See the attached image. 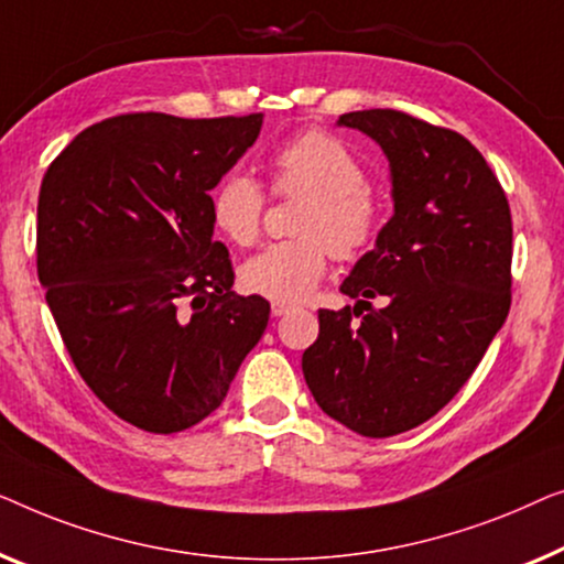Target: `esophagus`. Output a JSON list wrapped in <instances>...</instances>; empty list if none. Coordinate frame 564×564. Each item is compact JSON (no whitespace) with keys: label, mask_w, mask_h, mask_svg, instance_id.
Wrapping results in <instances>:
<instances>
[{"label":"esophagus","mask_w":564,"mask_h":564,"mask_svg":"<svg viewBox=\"0 0 564 564\" xmlns=\"http://www.w3.org/2000/svg\"><path fill=\"white\" fill-rule=\"evenodd\" d=\"M271 312H273V316H283V314L293 312V306H291V304H283V301H273Z\"/></svg>","instance_id":"1"}]
</instances>
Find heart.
I'll list each match as a JSON object with an SVG mask.
<instances>
[{"instance_id":"b5f03b06","label":"heart","mask_w":564,"mask_h":564,"mask_svg":"<svg viewBox=\"0 0 564 564\" xmlns=\"http://www.w3.org/2000/svg\"><path fill=\"white\" fill-rule=\"evenodd\" d=\"M279 194H306L299 214V240L275 242L242 265L250 293L296 304L312 293L337 258L368 248L380 225V204L365 186L360 158L335 134L312 130L279 148L271 158ZM265 194L250 173L229 171L212 194V221L227 240L250 245L260 232Z\"/></svg>"}]
</instances>
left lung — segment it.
Masks as SVG:
<instances>
[{
    "mask_svg": "<svg viewBox=\"0 0 564 564\" xmlns=\"http://www.w3.org/2000/svg\"><path fill=\"white\" fill-rule=\"evenodd\" d=\"M337 124L383 150L393 217L339 285L358 304L322 308L301 370L324 414L362 437H393L447 406L503 327L511 209L463 134L395 109H362Z\"/></svg>",
    "mask_w": 564,
    "mask_h": 564,
    "instance_id": "left-lung-1",
    "label": "left lung"
}]
</instances>
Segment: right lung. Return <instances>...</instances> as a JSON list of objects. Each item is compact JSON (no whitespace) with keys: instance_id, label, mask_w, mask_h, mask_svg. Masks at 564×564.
<instances>
[{"instance_id":"right-lung-1","label":"right lung","mask_w":564,"mask_h":564,"mask_svg":"<svg viewBox=\"0 0 564 564\" xmlns=\"http://www.w3.org/2000/svg\"><path fill=\"white\" fill-rule=\"evenodd\" d=\"M263 115H120L78 132L43 176L37 279L86 386L153 434L225 401L268 327L237 296L209 192L258 140Z\"/></svg>"}]
</instances>
